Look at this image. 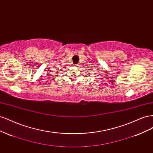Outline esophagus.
I'll use <instances>...</instances> for the list:
<instances>
[{"instance_id": "34e87169", "label": "esophagus", "mask_w": 153, "mask_h": 153, "mask_svg": "<svg viewBox=\"0 0 153 153\" xmlns=\"http://www.w3.org/2000/svg\"><path fill=\"white\" fill-rule=\"evenodd\" d=\"M78 66V64H75V67H77Z\"/></svg>"}]
</instances>
